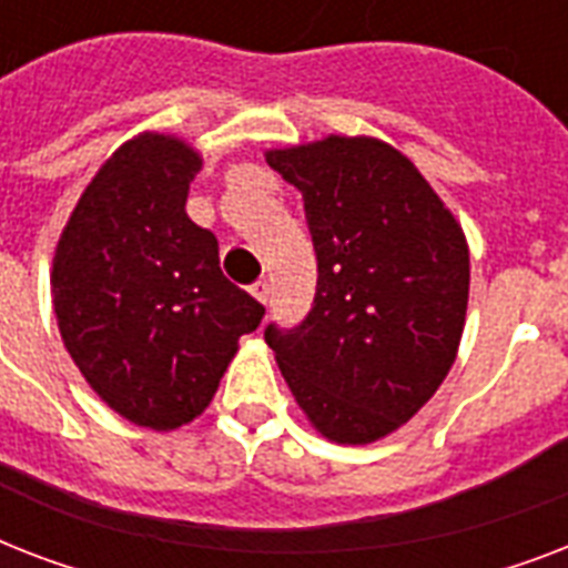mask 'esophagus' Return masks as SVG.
Segmentation results:
<instances>
[{
	"label": "esophagus",
	"instance_id": "esophagus-1",
	"mask_svg": "<svg viewBox=\"0 0 568 568\" xmlns=\"http://www.w3.org/2000/svg\"><path fill=\"white\" fill-rule=\"evenodd\" d=\"M250 294H253L262 306H267V301H271V283H267V280H258V283H253Z\"/></svg>",
	"mask_w": 568,
	"mask_h": 568
}]
</instances>
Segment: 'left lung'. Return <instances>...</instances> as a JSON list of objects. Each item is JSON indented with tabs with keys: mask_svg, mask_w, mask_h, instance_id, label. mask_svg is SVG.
<instances>
[{
	"mask_svg": "<svg viewBox=\"0 0 568 568\" xmlns=\"http://www.w3.org/2000/svg\"><path fill=\"white\" fill-rule=\"evenodd\" d=\"M303 194L318 288L301 327L265 329L306 422L372 445L422 409L457 359L468 241L422 171L372 135L267 150Z\"/></svg>",
	"mask_w": 568,
	"mask_h": 568,
	"instance_id": "1",
	"label": "left lung"
}]
</instances>
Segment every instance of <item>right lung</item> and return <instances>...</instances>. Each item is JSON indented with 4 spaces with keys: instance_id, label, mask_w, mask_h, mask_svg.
Wrapping results in <instances>:
<instances>
[{
    "instance_id": "add662e5",
    "label": "right lung",
    "mask_w": 568,
    "mask_h": 568,
    "mask_svg": "<svg viewBox=\"0 0 568 568\" xmlns=\"http://www.w3.org/2000/svg\"><path fill=\"white\" fill-rule=\"evenodd\" d=\"M203 155L168 132L120 144L52 256V310L75 368L126 422L168 433L212 404L239 338L265 315L221 271L185 200Z\"/></svg>"
}]
</instances>
